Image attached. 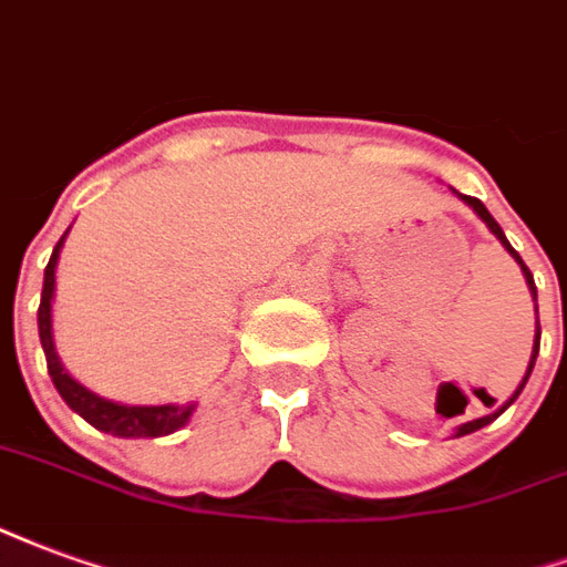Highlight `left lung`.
<instances>
[{
    "label": "left lung",
    "mask_w": 567,
    "mask_h": 567,
    "mask_svg": "<svg viewBox=\"0 0 567 567\" xmlns=\"http://www.w3.org/2000/svg\"><path fill=\"white\" fill-rule=\"evenodd\" d=\"M458 198H462V202H465V205H468V208H474V214H477V217H481V220L486 223V226H489V233H493L495 238H498V241L504 244V250H507V254L514 256L516 262H519V268H523V275H526L528 289H532V296H535V301H538V289H535V280H532V271H528L526 262H523V259H519V254H516L514 247H511V241H507V238H504L502 226H498V223H495V217H493V214H489V210H486V205H483L481 198H474V196H462V193H458ZM538 341H540V323H538V334H535V350H532V362H528L526 378H523V383H519V386H516L514 395H511V399H507V402H504L502 408H498V411H495V414L481 416V420H474V423L458 425V429H456V437H458V435H468V432H474V429H481V425H486V423H489V420H495V416H498V414H504V411H507V408H511V404L516 402V395H519V392H523V386H526L528 374H532V369H535V359H538Z\"/></svg>",
    "instance_id": "obj_1"
}]
</instances>
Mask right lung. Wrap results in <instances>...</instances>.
Listing matches in <instances>:
<instances>
[{"label":"right lung","mask_w":567,"mask_h":567,"mask_svg":"<svg viewBox=\"0 0 567 567\" xmlns=\"http://www.w3.org/2000/svg\"><path fill=\"white\" fill-rule=\"evenodd\" d=\"M69 235V229H65ZM65 235L56 241L51 254V262L44 268V287H41V305H39V338L44 347V359H48V371L56 392L63 395V402L72 408L74 414H81L90 425H96L99 432H109L117 437H163L177 432L181 425L189 423V416L196 411V404H120L102 399L96 392L81 386L78 380L63 369V362L56 357L53 347V320H51V301H53V271H56V259L63 250Z\"/></svg>","instance_id":"right-lung-1"}]
</instances>
